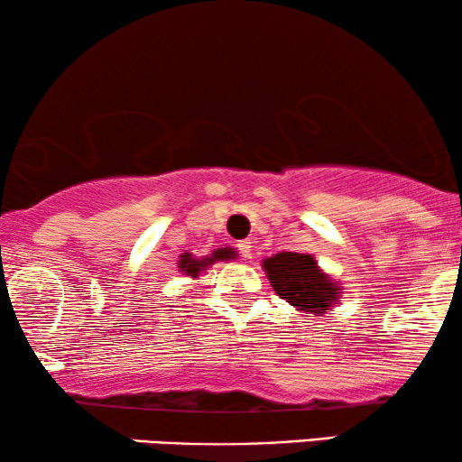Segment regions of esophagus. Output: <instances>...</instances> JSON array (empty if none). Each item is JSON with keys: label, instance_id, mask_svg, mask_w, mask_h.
Returning a JSON list of instances; mask_svg holds the SVG:
<instances>
[{"label": "esophagus", "instance_id": "34e87169", "mask_svg": "<svg viewBox=\"0 0 462 462\" xmlns=\"http://www.w3.org/2000/svg\"><path fill=\"white\" fill-rule=\"evenodd\" d=\"M238 251H240V255L249 259V257L253 255V246H251V240H240V243H238Z\"/></svg>", "mask_w": 462, "mask_h": 462}]
</instances>
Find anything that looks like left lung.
I'll list each match as a JSON object with an SVG mask.
<instances>
[{
	"instance_id": "left-lung-1",
	"label": "left lung",
	"mask_w": 462,
	"mask_h": 462,
	"mask_svg": "<svg viewBox=\"0 0 462 462\" xmlns=\"http://www.w3.org/2000/svg\"><path fill=\"white\" fill-rule=\"evenodd\" d=\"M262 265L276 295L303 314H327L341 299L339 282L318 268L316 259L305 253H276L263 259Z\"/></svg>"
}]
</instances>
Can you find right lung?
Instances as JSON below:
<instances>
[{"label": "right lung", "mask_w": 462, "mask_h": 462, "mask_svg": "<svg viewBox=\"0 0 462 462\" xmlns=\"http://www.w3.org/2000/svg\"><path fill=\"white\" fill-rule=\"evenodd\" d=\"M236 257V251L230 249V246H222V249L213 251L211 255L207 257H192L190 253H184V255H180V262H178V268L181 274L190 276V278H197L200 272L209 268L211 263L216 262H228V259H234Z\"/></svg>", "instance_id": "add662e5"}]
</instances>
